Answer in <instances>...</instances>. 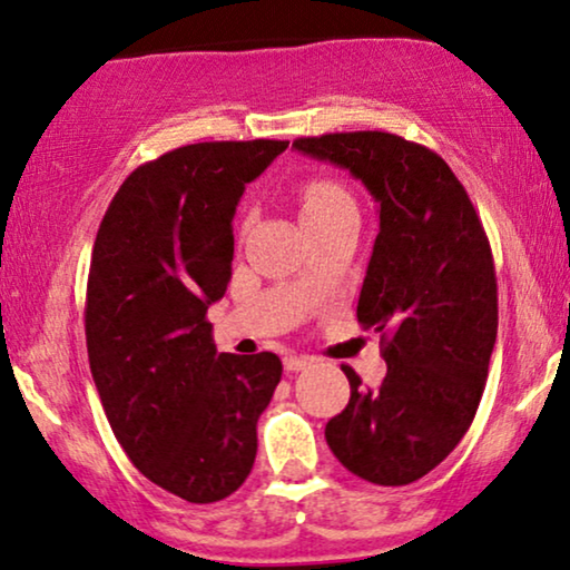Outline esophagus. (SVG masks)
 Masks as SVG:
<instances>
[{
    "mask_svg": "<svg viewBox=\"0 0 570 570\" xmlns=\"http://www.w3.org/2000/svg\"><path fill=\"white\" fill-rule=\"evenodd\" d=\"M313 362H315L313 356H305V354H286L284 356V367L289 370V373H299V370L309 367Z\"/></svg>",
    "mask_w": 570,
    "mask_h": 570,
    "instance_id": "obj_1",
    "label": "esophagus"
}]
</instances>
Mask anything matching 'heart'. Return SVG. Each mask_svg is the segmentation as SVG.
Instances as JSON below:
<instances>
[{
  "instance_id": "1",
  "label": "heart",
  "mask_w": 570,
  "mask_h": 570,
  "mask_svg": "<svg viewBox=\"0 0 570 570\" xmlns=\"http://www.w3.org/2000/svg\"><path fill=\"white\" fill-rule=\"evenodd\" d=\"M341 208H354V197L341 181L331 177H313L299 187L302 222L336 214Z\"/></svg>"
}]
</instances>
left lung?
<instances>
[{"mask_svg": "<svg viewBox=\"0 0 570 570\" xmlns=\"http://www.w3.org/2000/svg\"><path fill=\"white\" fill-rule=\"evenodd\" d=\"M294 148L344 166L381 203L356 321L383 333L389 373L367 389L341 364L352 396L325 440L362 480L416 482L466 435L488 381L498 336L488 234L451 166L420 142L360 130L297 138Z\"/></svg>", "mask_w": 570, "mask_h": 570, "instance_id": "1", "label": "left lung"}]
</instances>
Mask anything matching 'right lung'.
<instances>
[{
  "mask_svg": "<svg viewBox=\"0 0 570 570\" xmlns=\"http://www.w3.org/2000/svg\"><path fill=\"white\" fill-rule=\"evenodd\" d=\"M286 140H214L140 164L98 226L88 362L106 420L150 482L216 503L247 480L281 360L218 354L208 305L232 278L234 210Z\"/></svg>",
  "mask_w": 570,
  "mask_h": 570,
  "instance_id": "obj_1",
  "label": "right lung"
}]
</instances>
